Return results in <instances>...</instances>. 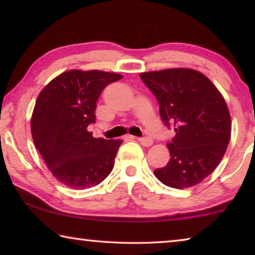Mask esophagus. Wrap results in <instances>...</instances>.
<instances>
[{
    "mask_svg": "<svg viewBox=\"0 0 255 255\" xmlns=\"http://www.w3.org/2000/svg\"><path fill=\"white\" fill-rule=\"evenodd\" d=\"M128 137H129V138H136L135 136H131V135H129ZM139 141H140L141 145H143V146H147V147H148V146H150V145L153 144V139H152V138H150V137H140V138H139Z\"/></svg>",
    "mask_w": 255,
    "mask_h": 255,
    "instance_id": "obj_1",
    "label": "esophagus"
}]
</instances>
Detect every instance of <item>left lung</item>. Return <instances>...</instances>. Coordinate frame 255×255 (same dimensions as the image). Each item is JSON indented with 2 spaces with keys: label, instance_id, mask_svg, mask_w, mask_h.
I'll return each mask as SVG.
<instances>
[{
  "label": "left lung",
  "instance_id": "8db88e82",
  "mask_svg": "<svg viewBox=\"0 0 255 255\" xmlns=\"http://www.w3.org/2000/svg\"><path fill=\"white\" fill-rule=\"evenodd\" d=\"M159 105L167 128L175 131L167 143L171 158L154 174L167 187L184 189L200 183L226 152L231 116L221 92L202 73L169 68L139 75Z\"/></svg>",
  "mask_w": 255,
  "mask_h": 255
}]
</instances>
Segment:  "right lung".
<instances>
[{
    "mask_svg": "<svg viewBox=\"0 0 255 255\" xmlns=\"http://www.w3.org/2000/svg\"><path fill=\"white\" fill-rule=\"evenodd\" d=\"M116 73L71 70L38 96L31 117L33 143L51 173L72 189L98 185L114 169L123 140L94 138L97 101L103 89L122 80Z\"/></svg>",
    "mask_w": 255,
    "mask_h": 255,
    "instance_id": "obj_1",
    "label": "right lung"
}]
</instances>
